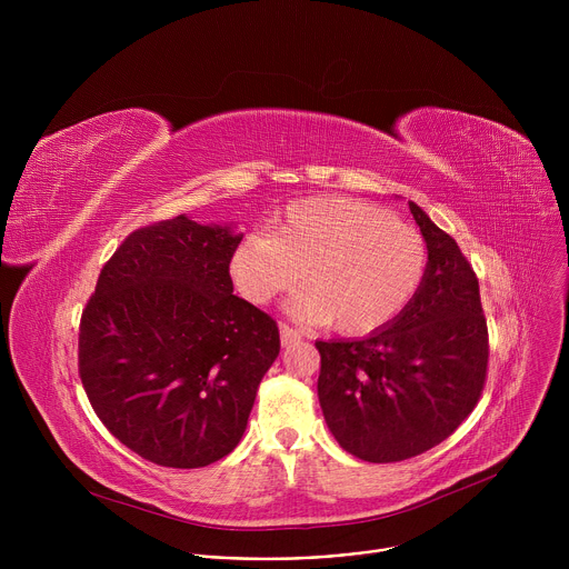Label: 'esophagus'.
<instances>
[{"instance_id":"obj_1","label":"esophagus","mask_w":569,"mask_h":569,"mask_svg":"<svg viewBox=\"0 0 569 569\" xmlns=\"http://www.w3.org/2000/svg\"><path fill=\"white\" fill-rule=\"evenodd\" d=\"M279 331H281V345H283V347H290V345H295V342L301 340V333H299L297 329H292L290 323H286V321L279 323Z\"/></svg>"}]
</instances>
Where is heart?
I'll return each instance as SVG.
<instances>
[{
	"label": "heart",
	"mask_w": 569,
	"mask_h": 569,
	"mask_svg": "<svg viewBox=\"0 0 569 569\" xmlns=\"http://www.w3.org/2000/svg\"><path fill=\"white\" fill-rule=\"evenodd\" d=\"M428 270L426 238L391 213L351 200L290 204L270 231L240 242L231 274L240 295L268 303L303 274L290 308L345 336L371 333L400 315Z\"/></svg>",
	"instance_id": "b5f03b06"
}]
</instances>
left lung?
Here are the masks:
<instances>
[{
  "label": "left lung",
  "instance_id": "8db88e82",
  "mask_svg": "<svg viewBox=\"0 0 569 569\" xmlns=\"http://www.w3.org/2000/svg\"><path fill=\"white\" fill-rule=\"evenodd\" d=\"M426 279L389 327L365 340L315 342L317 396L338 443L371 463L405 461L446 441L475 410L489 371L479 281L457 240L421 207Z\"/></svg>",
  "mask_w": 569,
  "mask_h": 569
}]
</instances>
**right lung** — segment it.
<instances>
[{
    "instance_id": "obj_1",
    "label": "right lung",
    "mask_w": 569,
    "mask_h": 569,
    "mask_svg": "<svg viewBox=\"0 0 569 569\" xmlns=\"http://www.w3.org/2000/svg\"><path fill=\"white\" fill-rule=\"evenodd\" d=\"M242 236L176 216L123 238L78 329V376L101 423L141 459L202 468L246 432L277 321L233 295Z\"/></svg>"
}]
</instances>
